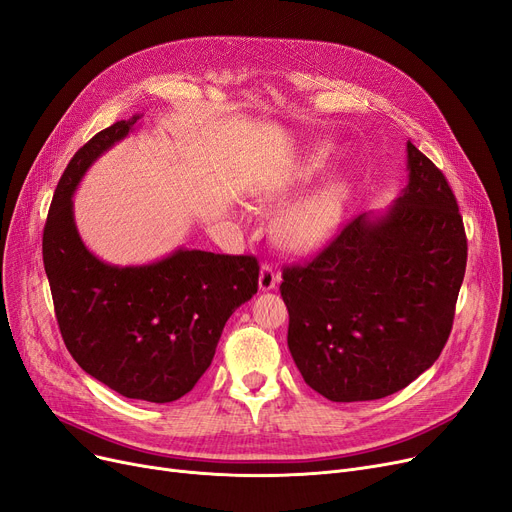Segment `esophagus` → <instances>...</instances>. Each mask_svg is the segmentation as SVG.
Instances as JSON below:
<instances>
[{
  "label": "esophagus",
  "instance_id": "34e87169",
  "mask_svg": "<svg viewBox=\"0 0 512 512\" xmlns=\"http://www.w3.org/2000/svg\"><path fill=\"white\" fill-rule=\"evenodd\" d=\"M280 282V272H276L272 265H261V272H259V291H272L276 288V284Z\"/></svg>",
  "mask_w": 512,
  "mask_h": 512
}]
</instances>
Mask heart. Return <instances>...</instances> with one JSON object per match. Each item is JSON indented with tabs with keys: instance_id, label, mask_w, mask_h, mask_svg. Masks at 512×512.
Here are the masks:
<instances>
[{
	"instance_id": "b5f03b06",
	"label": "heart",
	"mask_w": 512,
	"mask_h": 512,
	"mask_svg": "<svg viewBox=\"0 0 512 512\" xmlns=\"http://www.w3.org/2000/svg\"><path fill=\"white\" fill-rule=\"evenodd\" d=\"M328 165V152L320 146L288 167L278 180L261 190V203L278 207L301 186L309 184ZM349 201V186L343 180H332L318 190L309 192L301 201L288 207L276 224V238L284 249L309 253L320 249L341 226Z\"/></svg>"
}]
</instances>
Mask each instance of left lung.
<instances>
[{
    "label": "left lung",
    "mask_w": 512,
    "mask_h": 512,
    "mask_svg": "<svg viewBox=\"0 0 512 512\" xmlns=\"http://www.w3.org/2000/svg\"><path fill=\"white\" fill-rule=\"evenodd\" d=\"M408 186L385 215L362 213L303 265H284L288 349L330 402L408 387L446 345L466 270L456 196L408 142Z\"/></svg>",
    "instance_id": "obj_1"
}]
</instances>
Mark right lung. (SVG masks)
<instances>
[{"instance_id": "add662e5", "label": "right lung", "mask_w": 512, "mask_h": 512, "mask_svg": "<svg viewBox=\"0 0 512 512\" xmlns=\"http://www.w3.org/2000/svg\"><path fill=\"white\" fill-rule=\"evenodd\" d=\"M138 119L98 131L66 165L43 228V265L75 362L123 397L167 404L192 391L211 366L228 318L257 293L259 261L177 249L157 263L119 268L87 251L73 192Z\"/></svg>"}]
</instances>
